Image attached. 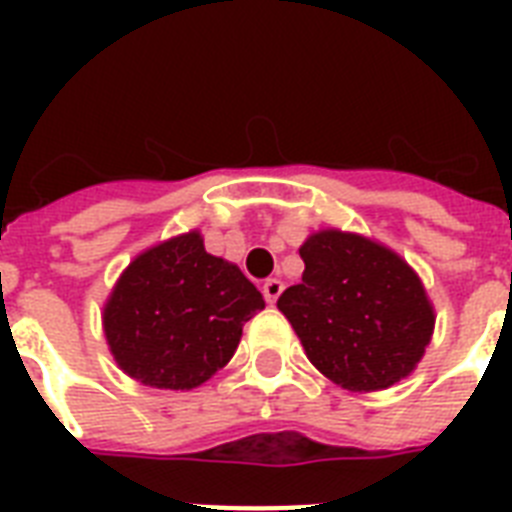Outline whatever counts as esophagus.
<instances>
[{
  "instance_id": "1",
  "label": "esophagus",
  "mask_w": 512,
  "mask_h": 512,
  "mask_svg": "<svg viewBox=\"0 0 512 512\" xmlns=\"http://www.w3.org/2000/svg\"><path fill=\"white\" fill-rule=\"evenodd\" d=\"M284 292V281L281 279H268L263 284V295H265V303H276L279 300V295Z\"/></svg>"
}]
</instances>
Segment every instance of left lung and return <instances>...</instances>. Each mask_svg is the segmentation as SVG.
<instances>
[{"mask_svg": "<svg viewBox=\"0 0 512 512\" xmlns=\"http://www.w3.org/2000/svg\"><path fill=\"white\" fill-rule=\"evenodd\" d=\"M303 281L279 297L313 366L348 390L404 380L433 335V308L417 273L390 249L342 231L300 247Z\"/></svg>", "mask_w": 512, "mask_h": 512, "instance_id": "1", "label": "left lung"}]
</instances>
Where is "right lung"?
I'll use <instances>...</instances> for the list:
<instances>
[{"label": "right lung", "instance_id": "right-lung-1", "mask_svg": "<svg viewBox=\"0 0 512 512\" xmlns=\"http://www.w3.org/2000/svg\"><path fill=\"white\" fill-rule=\"evenodd\" d=\"M265 300L199 233L135 257L103 313L116 364L151 388L188 390L231 361L241 329Z\"/></svg>", "mask_w": 512, "mask_h": 512}]
</instances>
